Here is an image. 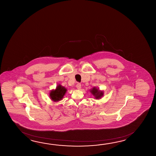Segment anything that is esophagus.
<instances>
[{"label":"esophagus","instance_id":"34e87169","mask_svg":"<svg viewBox=\"0 0 156 156\" xmlns=\"http://www.w3.org/2000/svg\"><path fill=\"white\" fill-rule=\"evenodd\" d=\"M77 89H81V84L80 83H77L76 85Z\"/></svg>","mask_w":156,"mask_h":156}]
</instances>
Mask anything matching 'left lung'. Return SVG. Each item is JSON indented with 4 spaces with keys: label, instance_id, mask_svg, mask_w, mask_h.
Returning a JSON list of instances; mask_svg holds the SVG:
<instances>
[{
    "label": "left lung",
    "instance_id": "1",
    "mask_svg": "<svg viewBox=\"0 0 156 156\" xmlns=\"http://www.w3.org/2000/svg\"><path fill=\"white\" fill-rule=\"evenodd\" d=\"M90 92L95 96L96 99H99L104 95V93L102 91H100L99 89H97L95 87H93L92 89L90 90Z\"/></svg>",
    "mask_w": 156,
    "mask_h": 156
}]
</instances>
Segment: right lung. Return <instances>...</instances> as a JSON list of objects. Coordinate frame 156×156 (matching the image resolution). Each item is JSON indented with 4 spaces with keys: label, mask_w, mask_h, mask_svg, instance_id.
<instances>
[{
    "label": "right lung",
    "mask_w": 156,
    "mask_h": 156,
    "mask_svg": "<svg viewBox=\"0 0 156 156\" xmlns=\"http://www.w3.org/2000/svg\"><path fill=\"white\" fill-rule=\"evenodd\" d=\"M67 89L61 85L57 86L56 89L53 90L50 92V96L51 100L53 101H58L62 99L64 95L66 93Z\"/></svg>",
    "instance_id": "obj_1"
}]
</instances>
